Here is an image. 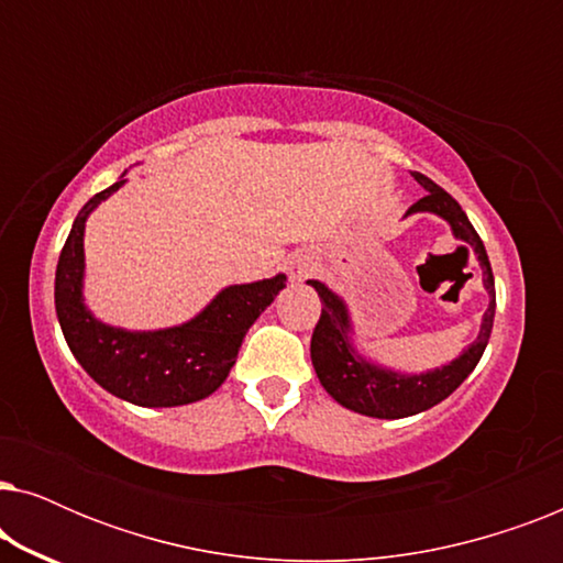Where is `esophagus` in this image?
Returning a JSON list of instances; mask_svg holds the SVG:
<instances>
[{
	"label": "esophagus",
	"instance_id": "1",
	"mask_svg": "<svg viewBox=\"0 0 563 563\" xmlns=\"http://www.w3.org/2000/svg\"><path fill=\"white\" fill-rule=\"evenodd\" d=\"M312 272H314V261L312 256H307V253H297V256H291L287 261V274L291 282H302Z\"/></svg>",
	"mask_w": 563,
	"mask_h": 563
}]
</instances>
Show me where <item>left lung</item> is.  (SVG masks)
I'll use <instances>...</instances> for the list:
<instances>
[{
    "label": "left lung",
    "instance_id": "8db88e82",
    "mask_svg": "<svg viewBox=\"0 0 563 563\" xmlns=\"http://www.w3.org/2000/svg\"><path fill=\"white\" fill-rule=\"evenodd\" d=\"M415 181L428 191L426 197L418 199L410 210L405 212V218L420 212L438 214L451 225V233L456 241H464L472 245L474 256L482 266V282L484 289L489 295V305L482 314L479 333L476 341L459 353L456 358L443 364L441 368H428L420 374H405L395 372V368L382 366L364 356L353 343V320L351 310L345 305L341 295H335L328 284L318 279H310L307 284L318 291L322 312L318 325H314L312 343H310V356L314 374L330 397L338 405H343L345 410H353L366 418H382V420H399L410 418V415L426 412L430 407L443 402L445 397L453 395L461 387V382L474 372V366L479 364L484 349H487L492 325H495V276H492V266L484 251L482 238L476 235L472 222H468L466 212L461 210V205L453 199L449 191L438 187L435 181H430L428 176L412 172Z\"/></svg>",
    "mask_w": 563,
    "mask_h": 563
}]
</instances>
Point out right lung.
Segmentation results:
<instances>
[{"label": "right lung", "instance_id": "add662e5", "mask_svg": "<svg viewBox=\"0 0 563 563\" xmlns=\"http://www.w3.org/2000/svg\"><path fill=\"white\" fill-rule=\"evenodd\" d=\"M125 174L76 214L56 266V314L84 372L110 395L137 407H179L210 397L228 379L249 328L274 302L287 276L230 284L181 325L128 330L107 325L84 302V230Z\"/></svg>", "mask_w": 563, "mask_h": 563}]
</instances>
